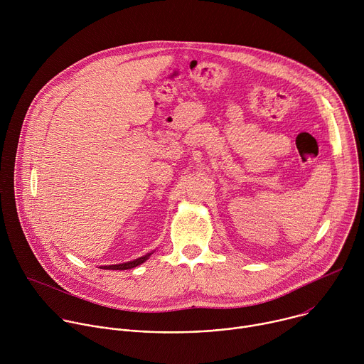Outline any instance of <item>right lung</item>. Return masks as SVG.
<instances>
[{
  "mask_svg": "<svg viewBox=\"0 0 364 364\" xmlns=\"http://www.w3.org/2000/svg\"><path fill=\"white\" fill-rule=\"evenodd\" d=\"M152 253V252H151ZM151 253H146L145 256H141L138 259H134V261H129V262H125V264H118V265H108V267H100L102 269H112V271H124V269H131V268H135L138 265H141L142 262H145L146 259L151 256Z\"/></svg>",
  "mask_w": 364,
  "mask_h": 364,
  "instance_id": "obj_1",
  "label": "right lung"
}]
</instances>
